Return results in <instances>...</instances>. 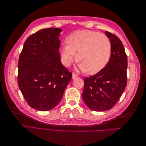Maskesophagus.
I'll return each instance as SVG.
<instances>
[{
    "label": "esophagus",
    "instance_id": "34e87169",
    "mask_svg": "<svg viewBox=\"0 0 146 146\" xmlns=\"http://www.w3.org/2000/svg\"><path fill=\"white\" fill-rule=\"evenodd\" d=\"M77 77V75H76V74H72V79H74V78H76Z\"/></svg>",
    "mask_w": 146,
    "mask_h": 146
}]
</instances>
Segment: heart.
I'll return each instance as SVG.
<instances>
[{"instance_id":"heart-1","label":"heart","mask_w":146,"mask_h":146,"mask_svg":"<svg viewBox=\"0 0 146 146\" xmlns=\"http://www.w3.org/2000/svg\"><path fill=\"white\" fill-rule=\"evenodd\" d=\"M67 44L60 47L61 60L69 67L76 60L78 68L89 74H94L105 67L111 55V44L106 35L89 30H77L66 38Z\"/></svg>"}]
</instances>
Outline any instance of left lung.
<instances>
[{
  "label": "left lung",
  "instance_id": "left-lung-1",
  "mask_svg": "<svg viewBox=\"0 0 146 146\" xmlns=\"http://www.w3.org/2000/svg\"><path fill=\"white\" fill-rule=\"evenodd\" d=\"M105 34L111 44L108 64L99 72L84 78L82 98L88 108L103 111L113 107L127 86V56L121 41L110 32Z\"/></svg>",
  "mask_w": 146,
  "mask_h": 146
}]
</instances>
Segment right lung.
I'll use <instances>...</instances> for the list:
<instances>
[{
	"label": "right lung",
	"mask_w": 146,
	"mask_h": 146,
	"mask_svg": "<svg viewBox=\"0 0 146 146\" xmlns=\"http://www.w3.org/2000/svg\"><path fill=\"white\" fill-rule=\"evenodd\" d=\"M62 30L44 29L26 39L18 61L17 83L24 99L39 111L55 108L72 74L61 63L59 37Z\"/></svg>",
	"instance_id": "obj_1"
}]
</instances>
